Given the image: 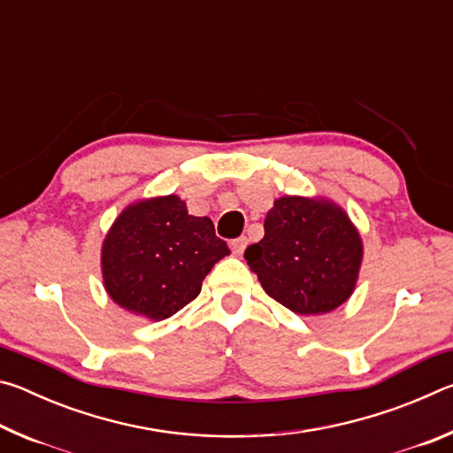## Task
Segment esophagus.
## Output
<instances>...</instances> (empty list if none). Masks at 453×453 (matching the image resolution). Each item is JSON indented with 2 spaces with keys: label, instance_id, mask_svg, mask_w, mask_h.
I'll return each mask as SVG.
<instances>
[{
  "label": "esophagus",
  "instance_id": "1",
  "mask_svg": "<svg viewBox=\"0 0 453 453\" xmlns=\"http://www.w3.org/2000/svg\"><path fill=\"white\" fill-rule=\"evenodd\" d=\"M245 248H248V237H245V235H240V237H235V240H232V251H234V254L242 256L243 251H245Z\"/></svg>",
  "mask_w": 453,
  "mask_h": 453
}]
</instances>
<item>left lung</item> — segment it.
<instances>
[{
  "label": "left lung",
  "mask_w": 453,
  "mask_h": 453,
  "mask_svg": "<svg viewBox=\"0 0 453 453\" xmlns=\"http://www.w3.org/2000/svg\"><path fill=\"white\" fill-rule=\"evenodd\" d=\"M264 240L245 250L265 294L302 316L335 310L354 291L362 240L346 213L321 199H275Z\"/></svg>",
  "instance_id": "8db88e82"
}]
</instances>
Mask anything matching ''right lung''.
<instances>
[{"mask_svg": "<svg viewBox=\"0 0 453 453\" xmlns=\"http://www.w3.org/2000/svg\"><path fill=\"white\" fill-rule=\"evenodd\" d=\"M210 218L189 216L178 196L153 197L121 213L102 251L111 300L150 319L194 302L213 264L227 256Z\"/></svg>", "mask_w": 453, "mask_h": 453, "instance_id": "1", "label": "right lung"}]
</instances>
